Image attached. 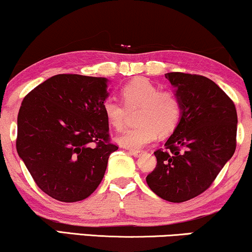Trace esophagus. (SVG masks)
I'll return each instance as SVG.
<instances>
[{
    "instance_id": "1",
    "label": "esophagus",
    "mask_w": 252,
    "mask_h": 252,
    "mask_svg": "<svg viewBox=\"0 0 252 252\" xmlns=\"http://www.w3.org/2000/svg\"><path fill=\"white\" fill-rule=\"evenodd\" d=\"M128 153L132 155V156H134V157H139L141 154L143 153L142 150H135V149H129L128 150Z\"/></svg>"
}]
</instances>
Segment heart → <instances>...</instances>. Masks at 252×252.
<instances>
[{
	"label": "heart",
	"instance_id": "b5f03b06",
	"mask_svg": "<svg viewBox=\"0 0 252 252\" xmlns=\"http://www.w3.org/2000/svg\"><path fill=\"white\" fill-rule=\"evenodd\" d=\"M125 105L115 97H108L103 103L105 119L116 129L125 125L127 109L140 108L136 120L140 125L129 127L116 137L120 146L141 149L154 142L158 134L167 135L177 127L181 117V101L172 91H161L144 78H136L122 88Z\"/></svg>",
	"mask_w": 252,
	"mask_h": 252
}]
</instances>
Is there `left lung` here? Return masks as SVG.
I'll return each instance as SVG.
<instances>
[{"label":"left lung","instance_id":"obj_1","mask_svg":"<svg viewBox=\"0 0 252 252\" xmlns=\"http://www.w3.org/2000/svg\"><path fill=\"white\" fill-rule=\"evenodd\" d=\"M165 78L181 101V117L147 184L165 201L181 203L205 191L235 153L237 113L226 93L209 78L171 72Z\"/></svg>","mask_w":252,"mask_h":252}]
</instances>
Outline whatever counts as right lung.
<instances>
[{"mask_svg":"<svg viewBox=\"0 0 252 252\" xmlns=\"http://www.w3.org/2000/svg\"><path fill=\"white\" fill-rule=\"evenodd\" d=\"M108 79L57 74L23 99L17 153L41 190L61 202L91 196L104 177L110 142L103 113Z\"/></svg>","mask_w":252,"mask_h":252,"instance_id":"add662e5","label":"right lung"}]
</instances>
